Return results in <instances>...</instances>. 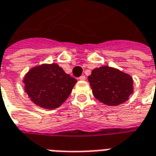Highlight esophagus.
Masks as SVG:
<instances>
[{"label": "esophagus", "mask_w": 156, "mask_h": 156, "mask_svg": "<svg viewBox=\"0 0 156 156\" xmlns=\"http://www.w3.org/2000/svg\"><path fill=\"white\" fill-rule=\"evenodd\" d=\"M78 79L81 80V81H84L85 79H86V77H85L84 75H82V76H80V77L78 78Z\"/></svg>", "instance_id": "obj_1"}]
</instances>
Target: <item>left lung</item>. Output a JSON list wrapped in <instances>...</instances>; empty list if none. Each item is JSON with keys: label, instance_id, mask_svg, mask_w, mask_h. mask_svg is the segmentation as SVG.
<instances>
[{"label": "left lung", "instance_id": "1", "mask_svg": "<svg viewBox=\"0 0 156 156\" xmlns=\"http://www.w3.org/2000/svg\"><path fill=\"white\" fill-rule=\"evenodd\" d=\"M88 79L94 96L109 106H116L127 101L134 91L130 75L108 66L94 68Z\"/></svg>", "mask_w": 156, "mask_h": 156}]
</instances>
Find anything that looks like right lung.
<instances>
[{"label": "right lung", "instance_id": "obj_1", "mask_svg": "<svg viewBox=\"0 0 156 156\" xmlns=\"http://www.w3.org/2000/svg\"><path fill=\"white\" fill-rule=\"evenodd\" d=\"M77 80L56 63L41 64L31 68L23 83L30 99L39 107L53 109L66 101Z\"/></svg>", "mask_w": 156, "mask_h": 156}]
</instances>
